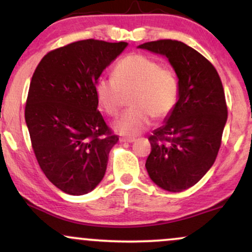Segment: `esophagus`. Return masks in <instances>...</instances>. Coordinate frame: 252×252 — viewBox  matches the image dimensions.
Listing matches in <instances>:
<instances>
[{
	"label": "esophagus",
	"instance_id": "obj_1",
	"mask_svg": "<svg viewBox=\"0 0 252 252\" xmlns=\"http://www.w3.org/2000/svg\"><path fill=\"white\" fill-rule=\"evenodd\" d=\"M121 141H122V142L132 143V142H135L136 138H135V137H121Z\"/></svg>",
	"mask_w": 252,
	"mask_h": 252
}]
</instances>
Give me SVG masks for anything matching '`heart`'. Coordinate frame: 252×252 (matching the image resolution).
Wrapping results in <instances>:
<instances>
[{"label": "heart", "mask_w": 252, "mask_h": 252, "mask_svg": "<svg viewBox=\"0 0 252 252\" xmlns=\"http://www.w3.org/2000/svg\"><path fill=\"white\" fill-rule=\"evenodd\" d=\"M94 92L98 104L111 117H116L123 105V94H128L131 108L115 123L114 129L126 136L144 131L152 117L162 120L174 109L179 97V80L172 70L161 67L152 58L130 54L112 71V78L97 80Z\"/></svg>", "instance_id": "b5f03b06"}]
</instances>
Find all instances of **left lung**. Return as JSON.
Masks as SVG:
<instances>
[{
    "instance_id": "left-lung-1",
    "label": "left lung",
    "mask_w": 252,
    "mask_h": 252,
    "mask_svg": "<svg viewBox=\"0 0 252 252\" xmlns=\"http://www.w3.org/2000/svg\"><path fill=\"white\" fill-rule=\"evenodd\" d=\"M138 48L166 57L179 80V97L164 124L149 137V178L168 192L194 186L215 163L227 120L225 94L215 66L176 40L146 42Z\"/></svg>"
}]
</instances>
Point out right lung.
Returning a JSON list of instances; mask_svg holds the SVG:
<instances>
[{
    "instance_id": "obj_1",
    "label": "right lung",
    "mask_w": 252,
    "mask_h": 252,
    "mask_svg": "<svg viewBox=\"0 0 252 252\" xmlns=\"http://www.w3.org/2000/svg\"><path fill=\"white\" fill-rule=\"evenodd\" d=\"M128 42L82 40L51 51L37 65L25 120L40 168L71 195L91 192L104 178L118 137L98 111L94 86Z\"/></svg>"
}]
</instances>
